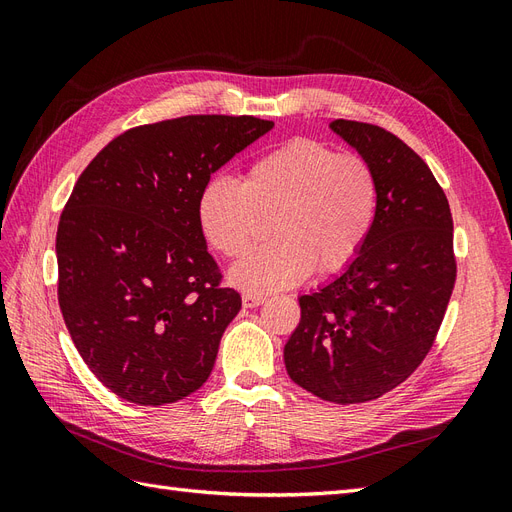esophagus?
I'll list each match as a JSON object with an SVG mask.
<instances>
[{
  "instance_id": "obj_1",
  "label": "esophagus",
  "mask_w": 512,
  "mask_h": 512,
  "mask_svg": "<svg viewBox=\"0 0 512 512\" xmlns=\"http://www.w3.org/2000/svg\"><path fill=\"white\" fill-rule=\"evenodd\" d=\"M241 299H243V307H258L267 301L262 294H252V292H245Z\"/></svg>"
}]
</instances>
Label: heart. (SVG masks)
<instances>
[{
	"label": "heart",
	"mask_w": 512,
	"mask_h": 512,
	"mask_svg": "<svg viewBox=\"0 0 512 512\" xmlns=\"http://www.w3.org/2000/svg\"><path fill=\"white\" fill-rule=\"evenodd\" d=\"M378 205V177L365 158L299 136L247 166L241 185L209 179L196 200V222L215 252L239 258L260 218H273V241L241 258L230 282L275 292L301 284L314 269L322 275L348 269L374 230Z\"/></svg>",
	"instance_id": "obj_1"
}]
</instances>
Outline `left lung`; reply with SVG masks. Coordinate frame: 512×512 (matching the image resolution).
<instances>
[{
  "instance_id": "left-lung-1",
  "label": "left lung",
  "mask_w": 512,
  "mask_h": 512,
  "mask_svg": "<svg viewBox=\"0 0 512 512\" xmlns=\"http://www.w3.org/2000/svg\"><path fill=\"white\" fill-rule=\"evenodd\" d=\"M331 130L376 170L380 205L361 256L303 294L284 346L288 376L333 404L393 391L431 350L457 277L453 215L416 151L374 123L335 119Z\"/></svg>"
}]
</instances>
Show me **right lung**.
Masks as SVG:
<instances>
[{
	"mask_svg": "<svg viewBox=\"0 0 512 512\" xmlns=\"http://www.w3.org/2000/svg\"><path fill=\"white\" fill-rule=\"evenodd\" d=\"M271 128L252 115L145 123L76 181L57 228V299L91 374L121 399L175 404L207 382L241 297L222 286L196 200Z\"/></svg>",
	"mask_w": 512,
	"mask_h": 512,
	"instance_id": "obj_1",
	"label": "right lung"
}]
</instances>
